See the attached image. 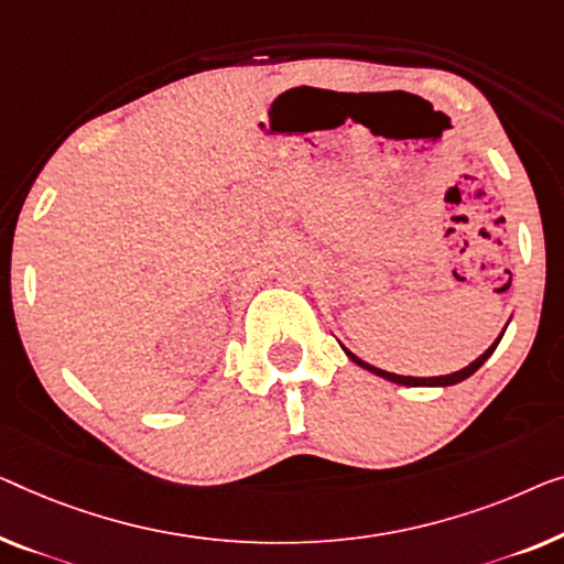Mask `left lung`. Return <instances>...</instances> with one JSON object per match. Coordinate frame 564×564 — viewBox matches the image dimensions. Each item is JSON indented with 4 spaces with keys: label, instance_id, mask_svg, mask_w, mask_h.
<instances>
[{
    "label": "left lung",
    "instance_id": "8db88e82",
    "mask_svg": "<svg viewBox=\"0 0 564 564\" xmlns=\"http://www.w3.org/2000/svg\"><path fill=\"white\" fill-rule=\"evenodd\" d=\"M503 336V333H501ZM501 336L496 338V343L491 348L486 350L484 356H478L476 361H473L470 366H465V369H460V371H455V373H447V377H430V379H420V377H399V373H389V371H381V369H377V366H371V364H366V361H361V358L358 356H354L350 354V350H346L348 354V358L354 364H358L361 366V369H366V371H371V373H377V377H381V379H389V381H394V383H402V387H451V383H458V381H463V379H468V377H473V373H476L480 366L486 364V358L494 354L496 350V346H499V340H501Z\"/></svg>",
    "mask_w": 564,
    "mask_h": 564
}]
</instances>
